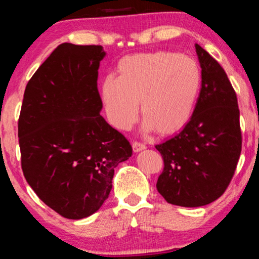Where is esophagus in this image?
I'll return each instance as SVG.
<instances>
[{
    "label": "esophagus",
    "instance_id": "obj_1",
    "mask_svg": "<svg viewBox=\"0 0 259 259\" xmlns=\"http://www.w3.org/2000/svg\"><path fill=\"white\" fill-rule=\"evenodd\" d=\"M132 148H133L134 152H140V151L145 150V148H146V146H145V144L139 143V141H133V143H132Z\"/></svg>",
    "mask_w": 259,
    "mask_h": 259
}]
</instances>
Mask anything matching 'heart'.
Wrapping results in <instances>:
<instances>
[{
    "instance_id": "1",
    "label": "heart",
    "mask_w": 259,
    "mask_h": 259,
    "mask_svg": "<svg viewBox=\"0 0 259 259\" xmlns=\"http://www.w3.org/2000/svg\"><path fill=\"white\" fill-rule=\"evenodd\" d=\"M118 73L106 76L100 90L108 121L116 128L136 122L138 101L146 130L173 133L192 118L201 88L194 60L172 52L143 53L120 60Z\"/></svg>"
}]
</instances>
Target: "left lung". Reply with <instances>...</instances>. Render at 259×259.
I'll list each match as a JSON object with an SVG mask.
<instances>
[{"mask_svg": "<svg viewBox=\"0 0 259 259\" xmlns=\"http://www.w3.org/2000/svg\"><path fill=\"white\" fill-rule=\"evenodd\" d=\"M201 88L192 118L183 131L155 145L164 160L158 192L169 204L204 206L228 189L242 152L236 92L223 67L196 45Z\"/></svg>", "mask_w": 259, "mask_h": 259, "instance_id": "1", "label": "left lung"}]
</instances>
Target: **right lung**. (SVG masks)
Segmentation results:
<instances>
[{
    "label": "right lung",
    "mask_w": 259,
    "mask_h": 259,
    "mask_svg": "<svg viewBox=\"0 0 259 259\" xmlns=\"http://www.w3.org/2000/svg\"><path fill=\"white\" fill-rule=\"evenodd\" d=\"M101 46L61 44L24 91L19 118L21 167L44 203L62 217L97 212L114 168L132 155L130 141L100 115Z\"/></svg>",
    "instance_id": "add662e5"
}]
</instances>
